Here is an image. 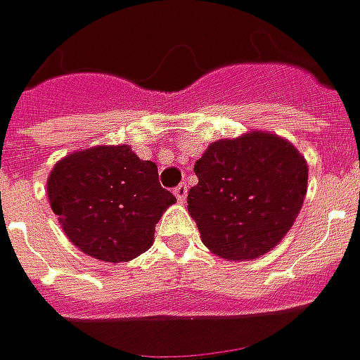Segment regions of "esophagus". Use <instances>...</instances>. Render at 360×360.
I'll list each match as a JSON object with an SVG mask.
<instances>
[{
    "label": "esophagus",
    "instance_id": "1",
    "mask_svg": "<svg viewBox=\"0 0 360 360\" xmlns=\"http://www.w3.org/2000/svg\"><path fill=\"white\" fill-rule=\"evenodd\" d=\"M174 196H176V200L178 202H184L188 196V186L182 182V184H178V186L174 188Z\"/></svg>",
    "mask_w": 360,
    "mask_h": 360
}]
</instances>
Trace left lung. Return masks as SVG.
<instances>
[{
    "instance_id": "obj_1",
    "label": "left lung",
    "mask_w": 360,
    "mask_h": 360,
    "mask_svg": "<svg viewBox=\"0 0 360 360\" xmlns=\"http://www.w3.org/2000/svg\"><path fill=\"white\" fill-rule=\"evenodd\" d=\"M188 212L202 242L226 260L266 255L290 230L307 194L309 168L286 140L250 131L218 140L194 164Z\"/></svg>"
}]
</instances>
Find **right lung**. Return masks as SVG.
<instances>
[{
  "label": "right lung",
  "mask_w": 360,
  "mask_h": 360,
  "mask_svg": "<svg viewBox=\"0 0 360 360\" xmlns=\"http://www.w3.org/2000/svg\"><path fill=\"white\" fill-rule=\"evenodd\" d=\"M48 198L63 232L82 252L105 262H128L154 242L164 210L176 202L160 186L158 168L130 146H96L60 160Z\"/></svg>",
  "instance_id": "right-lung-1"
}]
</instances>
